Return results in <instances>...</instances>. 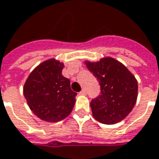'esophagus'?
I'll return each mask as SVG.
<instances>
[{
  "instance_id": "obj_1",
  "label": "esophagus",
  "mask_w": 159,
  "mask_h": 159,
  "mask_svg": "<svg viewBox=\"0 0 159 159\" xmlns=\"http://www.w3.org/2000/svg\"><path fill=\"white\" fill-rule=\"evenodd\" d=\"M79 94L80 95H86V90H85L84 89H83L79 92Z\"/></svg>"
}]
</instances>
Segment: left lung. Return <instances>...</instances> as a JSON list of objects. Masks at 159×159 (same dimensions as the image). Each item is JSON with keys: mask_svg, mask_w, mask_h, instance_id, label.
I'll return each mask as SVG.
<instances>
[{"mask_svg": "<svg viewBox=\"0 0 159 159\" xmlns=\"http://www.w3.org/2000/svg\"><path fill=\"white\" fill-rule=\"evenodd\" d=\"M88 70L99 81L101 92L90 102L96 120L113 125L125 119L138 98V82L124 64L111 57L86 61Z\"/></svg>", "mask_w": 159, "mask_h": 159, "instance_id": "8db88e82", "label": "left lung"}]
</instances>
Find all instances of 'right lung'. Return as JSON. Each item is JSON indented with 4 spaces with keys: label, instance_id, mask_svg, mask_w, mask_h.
Wrapping results in <instances>:
<instances>
[{
    "label": "right lung",
    "instance_id": "1",
    "mask_svg": "<svg viewBox=\"0 0 159 159\" xmlns=\"http://www.w3.org/2000/svg\"><path fill=\"white\" fill-rule=\"evenodd\" d=\"M63 63L55 59L43 61L30 73L23 87L27 102L42 120L58 122L68 116L75 105L70 81L61 75Z\"/></svg>",
    "mask_w": 159,
    "mask_h": 159
}]
</instances>
